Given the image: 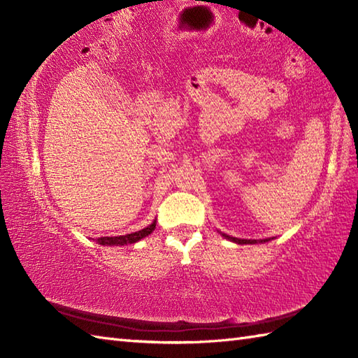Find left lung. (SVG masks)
Segmentation results:
<instances>
[{"mask_svg": "<svg viewBox=\"0 0 358 358\" xmlns=\"http://www.w3.org/2000/svg\"><path fill=\"white\" fill-rule=\"evenodd\" d=\"M222 234V232H220ZM223 237L226 238V240H229V241H234V243H237V245H255V243H266V241H271L272 238H263V240H245V238H235V237H231V235H227V234H222Z\"/></svg>", "mask_w": 358, "mask_h": 358, "instance_id": "obj_1", "label": "left lung"}]
</instances>
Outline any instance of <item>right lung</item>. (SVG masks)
Wrapping results in <instances>:
<instances>
[{
	"label": "right lung",
	"instance_id": "right-lung-1",
	"mask_svg": "<svg viewBox=\"0 0 358 358\" xmlns=\"http://www.w3.org/2000/svg\"><path fill=\"white\" fill-rule=\"evenodd\" d=\"M157 226V220H154L148 227H144L141 231H136L132 234H126V235H118V237H100L95 241L101 246H126V245H134V243L140 241L141 238L148 237L149 234L154 232Z\"/></svg>",
	"mask_w": 358,
	"mask_h": 358
}]
</instances>
